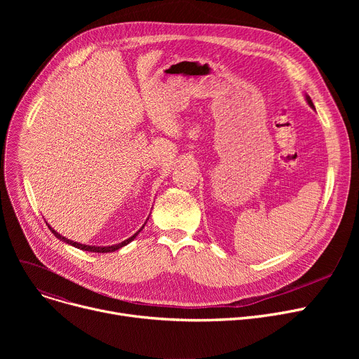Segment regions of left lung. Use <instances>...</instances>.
<instances>
[{
    "instance_id": "obj_1",
    "label": "left lung",
    "mask_w": 359,
    "mask_h": 359,
    "mask_svg": "<svg viewBox=\"0 0 359 359\" xmlns=\"http://www.w3.org/2000/svg\"><path fill=\"white\" fill-rule=\"evenodd\" d=\"M306 99H307V102H309V104H310V106H311V107H314V104H313V102H311V99H310V97H309V96H307V97H306Z\"/></svg>"
}]
</instances>
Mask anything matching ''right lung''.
Masks as SVG:
<instances>
[{
	"label": "right lung",
	"instance_id": "add662e5",
	"mask_svg": "<svg viewBox=\"0 0 359 359\" xmlns=\"http://www.w3.org/2000/svg\"><path fill=\"white\" fill-rule=\"evenodd\" d=\"M144 227H141V230H142ZM49 230L55 234V237L56 238H60V240H62V241H65V243H68V244H71V246H74V248H77V249H80V250H86V252H94V253H109V252H115V250H118V249H121V248H123V246H126V244L129 243V241H132L134 240L138 234H140V231H137L134 236L132 237H129L128 240H125V241H122V243H119V244H113V246H106V248H97V246H86V244H80V243H75V241H72V240H68V238H65V237H62L61 234H58L56 233L53 229H50L49 227Z\"/></svg>",
	"mask_w": 359,
	"mask_h": 359
}]
</instances>
